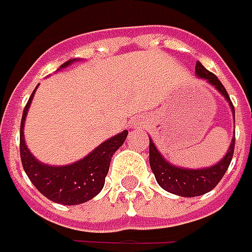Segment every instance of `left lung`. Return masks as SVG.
Masks as SVG:
<instances>
[{"label": "left lung", "instance_id": "8db88e82", "mask_svg": "<svg viewBox=\"0 0 252 252\" xmlns=\"http://www.w3.org/2000/svg\"><path fill=\"white\" fill-rule=\"evenodd\" d=\"M196 75L199 78H204L208 82L213 85L221 94L226 97V100L230 103L233 114H234V107L233 103L230 100L227 92L224 89V86L218 79V76L212 72H209L201 63H196L195 66ZM234 138L231 141V145L229 148V152L226 153V156L221 159L218 164H215L212 167L201 170H188V169H178L176 166L170 164L161 158L159 151L156 149L155 143L149 139V163H151V169L153 174L156 177L158 184L169 191L171 194H176L180 196H198L209 192L215 187L219 184L221 177L224 176V173L229 169L230 161L234 153Z\"/></svg>", "mask_w": 252, "mask_h": 252}]
</instances>
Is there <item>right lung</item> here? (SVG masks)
Masks as SVG:
<instances>
[{
    "label": "right lung",
    "mask_w": 252,
    "mask_h": 252,
    "mask_svg": "<svg viewBox=\"0 0 252 252\" xmlns=\"http://www.w3.org/2000/svg\"><path fill=\"white\" fill-rule=\"evenodd\" d=\"M71 63L72 61L63 64V68L69 65ZM33 94L34 92L32 93L31 99L25 106L21 123L19 148L23 170L26 171L28 177L31 178L33 186L50 201L63 205L83 204L101 191L106 176L109 173L111 156L124 143L128 131H123L121 134L113 136L111 139H107L106 142L97 146L91 155H88L85 159L76 161L74 164L61 167L43 164L32 156V153L25 145L23 136L25 117L28 114Z\"/></svg>",
    "instance_id": "obj_1"
}]
</instances>
